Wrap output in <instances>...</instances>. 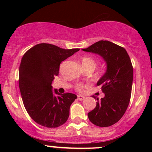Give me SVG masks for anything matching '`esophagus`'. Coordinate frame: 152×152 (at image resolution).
<instances>
[{
  "instance_id": "esophagus-1",
  "label": "esophagus",
  "mask_w": 152,
  "mask_h": 152,
  "mask_svg": "<svg viewBox=\"0 0 152 152\" xmlns=\"http://www.w3.org/2000/svg\"><path fill=\"white\" fill-rule=\"evenodd\" d=\"M85 99V96H78V99L79 101H83V99Z\"/></svg>"
}]
</instances>
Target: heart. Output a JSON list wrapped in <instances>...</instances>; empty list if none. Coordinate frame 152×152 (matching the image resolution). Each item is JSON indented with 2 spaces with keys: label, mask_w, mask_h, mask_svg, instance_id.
Wrapping results in <instances>:
<instances>
[{
  "label": "heart",
  "mask_w": 152,
  "mask_h": 152,
  "mask_svg": "<svg viewBox=\"0 0 152 152\" xmlns=\"http://www.w3.org/2000/svg\"><path fill=\"white\" fill-rule=\"evenodd\" d=\"M81 62L85 69L88 68H95L96 66V61L91 56H83L81 58ZM83 88V85L81 83H78L76 86V90L78 91H81Z\"/></svg>",
  "instance_id": "1"
}]
</instances>
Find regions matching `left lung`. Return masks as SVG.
I'll list each match as a JSON object with an SVG mask.
<instances>
[{
	"label": "left lung",
	"mask_w": 152,
	"mask_h": 152,
	"mask_svg": "<svg viewBox=\"0 0 152 152\" xmlns=\"http://www.w3.org/2000/svg\"><path fill=\"white\" fill-rule=\"evenodd\" d=\"M83 50L102 56L107 64L105 74L97 86L105 96L88 113L90 121L96 126L108 127L121 119L129 104L133 82V66L126 49L109 41H99Z\"/></svg>",
	"instance_id": "obj_1"
}]
</instances>
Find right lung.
I'll return each instance as SVG.
<instances>
[{"label":"right lung","mask_w":152,"mask_h":152,"mask_svg":"<svg viewBox=\"0 0 152 152\" xmlns=\"http://www.w3.org/2000/svg\"><path fill=\"white\" fill-rule=\"evenodd\" d=\"M79 48L64 49L50 43H39L28 50L19 67V88L28 114L41 126L58 127L68 120L76 95L52 91L51 83L60 64Z\"/></svg>","instance_id":"1"}]
</instances>
